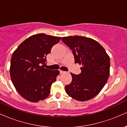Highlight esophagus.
<instances>
[{
	"label": "esophagus",
	"mask_w": 127,
	"mask_h": 127,
	"mask_svg": "<svg viewBox=\"0 0 127 127\" xmlns=\"http://www.w3.org/2000/svg\"><path fill=\"white\" fill-rule=\"evenodd\" d=\"M60 73H65L64 71H63V70H60Z\"/></svg>",
	"instance_id": "1"
}]
</instances>
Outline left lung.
Masks as SVG:
<instances>
[{
  "mask_svg": "<svg viewBox=\"0 0 127 127\" xmlns=\"http://www.w3.org/2000/svg\"><path fill=\"white\" fill-rule=\"evenodd\" d=\"M62 41L72 50L75 63L82 65L81 73H71L72 81L65 87L70 97L80 101L94 98L101 91L110 75V58L98 42L84 36H67Z\"/></svg>",
  "mask_w": 127,
  "mask_h": 127,
  "instance_id": "8db88e82",
  "label": "left lung"
}]
</instances>
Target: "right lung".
I'll list each match as a JSON object with an SVG mask.
<instances>
[{"instance_id":"add662e5","label":"right lung","mask_w":127,"mask_h":127,"mask_svg":"<svg viewBox=\"0 0 127 127\" xmlns=\"http://www.w3.org/2000/svg\"><path fill=\"white\" fill-rule=\"evenodd\" d=\"M61 37L40 33L26 39L13 52L10 75L17 92L27 101L37 103L50 94L59 70L43 67L46 55Z\"/></svg>"}]
</instances>
